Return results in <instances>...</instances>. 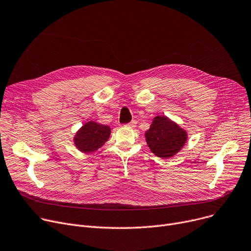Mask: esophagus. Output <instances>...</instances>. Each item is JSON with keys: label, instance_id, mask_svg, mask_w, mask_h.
Instances as JSON below:
<instances>
[{"label": "esophagus", "instance_id": "obj_1", "mask_svg": "<svg viewBox=\"0 0 251 251\" xmlns=\"http://www.w3.org/2000/svg\"><path fill=\"white\" fill-rule=\"evenodd\" d=\"M136 124H137V122H136L135 120H132L130 123L126 124L125 126H126V127H129V128H134V127L136 126Z\"/></svg>", "mask_w": 251, "mask_h": 251}]
</instances>
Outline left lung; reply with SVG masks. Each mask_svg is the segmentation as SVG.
<instances>
[{
	"mask_svg": "<svg viewBox=\"0 0 251 251\" xmlns=\"http://www.w3.org/2000/svg\"><path fill=\"white\" fill-rule=\"evenodd\" d=\"M145 139L152 153L160 158H170L185 145L188 134L166 116H156L145 132Z\"/></svg>",
	"mask_w": 251,
	"mask_h": 251,
	"instance_id": "left-lung-1",
	"label": "left lung"
}]
</instances>
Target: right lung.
<instances>
[{"instance_id":"1","label":"right lung","mask_w":251,"mask_h":251,"mask_svg":"<svg viewBox=\"0 0 251 251\" xmlns=\"http://www.w3.org/2000/svg\"><path fill=\"white\" fill-rule=\"evenodd\" d=\"M111 128L107 125L89 121L83 125L74 138L75 147L81 152H94L109 139Z\"/></svg>"}]
</instances>
